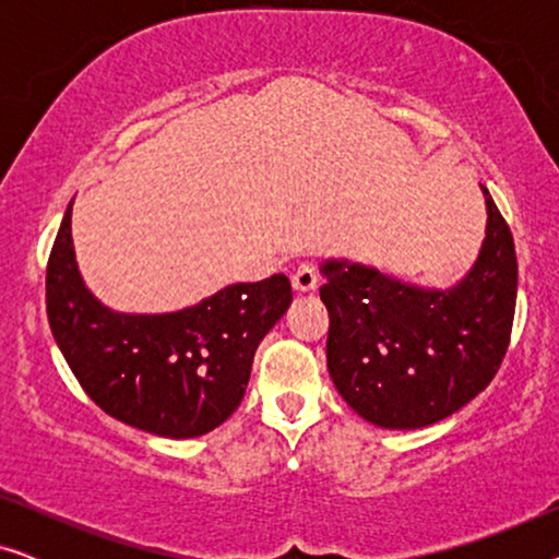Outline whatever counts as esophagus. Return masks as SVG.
<instances>
[{
    "label": "esophagus",
    "instance_id": "obj_1",
    "mask_svg": "<svg viewBox=\"0 0 559 559\" xmlns=\"http://www.w3.org/2000/svg\"><path fill=\"white\" fill-rule=\"evenodd\" d=\"M316 287H318L316 266H310V264L297 266V272L293 274L295 295H312V293H316Z\"/></svg>",
    "mask_w": 559,
    "mask_h": 559
}]
</instances>
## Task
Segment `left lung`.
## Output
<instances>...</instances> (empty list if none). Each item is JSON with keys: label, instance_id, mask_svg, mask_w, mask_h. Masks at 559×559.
I'll return each instance as SVG.
<instances>
[{"label": "left lung", "instance_id": "8db88e82", "mask_svg": "<svg viewBox=\"0 0 559 559\" xmlns=\"http://www.w3.org/2000/svg\"><path fill=\"white\" fill-rule=\"evenodd\" d=\"M476 262L450 287H425L379 266L328 257V371L356 415L384 430H417L465 407L491 384L516 308V251L491 193Z\"/></svg>", "mask_w": 559, "mask_h": 559}]
</instances>
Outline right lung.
<instances>
[{
    "instance_id": "right-lung-1",
    "label": "right lung",
    "mask_w": 559,
    "mask_h": 559,
    "mask_svg": "<svg viewBox=\"0 0 559 559\" xmlns=\"http://www.w3.org/2000/svg\"><path fill=\"white\" fill-rule=\"evenodd\" d=\"M71 216L73 201L50 251L45 302L83 392L106 415L159 438L216 430L243 400L259 343L293 302L289 280L226 285L175 312H119L83 282Z\"/></svg>"
}]
</instances>
